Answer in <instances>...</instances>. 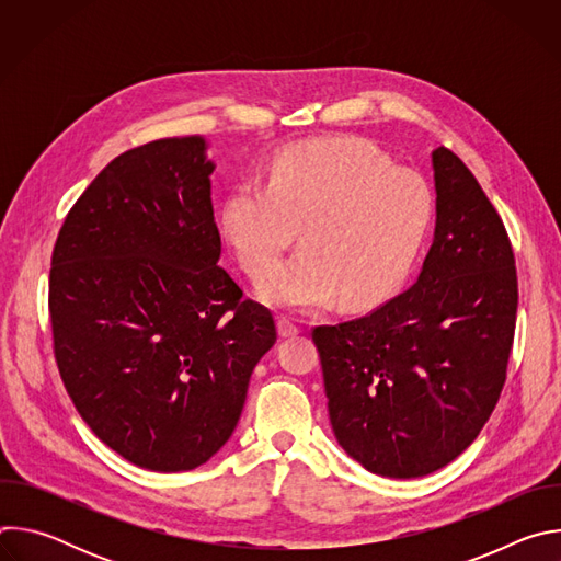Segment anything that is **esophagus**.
Wrapping results in <instances>:
<instances>
[{
  "label": "esophagus",
  "mask_w": 561,
  "mask_h": 561,
  "mask_svg": "<svg viewBox=\"0 0 561 561\" xmlns=\"http://www.w3.org/2000/svg\"><path fill=\"white\" fill-rule=\"evenodd\" d=\"M277 331H279L282 337H293V335L299 333V327L293 322L290 317H279L277 319Z\"/></svg>",
  "instance_id": "esophagus-1"
}]
</instances>
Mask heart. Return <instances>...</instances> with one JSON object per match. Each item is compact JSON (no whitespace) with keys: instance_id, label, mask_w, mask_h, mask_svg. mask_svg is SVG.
<instances>
[{"instance_id":"b5f03b06","label":"heart","mask_w":561,"mask_h":561,"mask_svg":"<svg viewBox=\"0 0 561 561\" xmlns=\"http://www.w3.org/2000/svg\"><path fill=\"white\" fill-rule=\"evenodd\" d=\"M433 191L375 144L329 137L286 148L268 184H237L221 206V228L239 262L263 275L302 226L307 247L260 284L264 301L306 310L370 304L413 268L433 221Z\"/></svg>"}]
</instances>
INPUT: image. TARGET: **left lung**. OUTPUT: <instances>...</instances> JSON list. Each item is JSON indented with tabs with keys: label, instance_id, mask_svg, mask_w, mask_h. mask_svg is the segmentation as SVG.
<instances>
[{
	"label": "left lung",
	"instance_id": "8db88e82",
	"mask_svg": "<svg viewBox=\"0 0 561 561\" xmlns=\"http://www.w3.org/2000/svg\"><path fill=\"white\" fill-rule=\"evenodd\" d=\"M437 224L415 284L364 317L314 327L340 446L411 479L461 455L506 381L517 271L504 221L461 159L433 150Z\"/></svg>",
	"mask_w": 561,
	"mask_h": 561
}]
</instances>
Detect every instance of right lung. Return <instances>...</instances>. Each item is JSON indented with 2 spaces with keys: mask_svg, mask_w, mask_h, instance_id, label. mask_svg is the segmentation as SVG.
Listing matches in <instances>:
<instances>
[{
  "mask_svg": "<svg viewBox=\"0 0 561 561\" xmlns=\"http://www.w3.org/2000/svg\"><path fill=\"white\" fill-rule=\"evenodd\" d=\"M204 137L130 148L68 210L50 260L53 351L77 413L115 453L193 470L232 435L273 312L217 266Z\"/></svg>",
  "mask_w": 561,
  "mask_h": 561,
  "instance_id": "1",
  "label": "right lung"
}]
</instances>
